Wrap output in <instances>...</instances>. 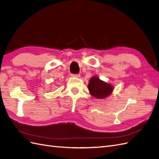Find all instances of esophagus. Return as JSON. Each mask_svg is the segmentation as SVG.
I'll return each mask as SVG.
<instances>
[{
	"mask_svg": "<svg viewBox=\"0 0 159 159\" xmlns=\"http://www.w3.org/2000/svg\"><path fill=\"white\" fill-rule=\"evenodd\" d=\"M71 76L73 77H77V78H79V77L80 76V74H71Z\"/></svg>",
	"mask_w": 159,
	"mask_h": 159,
	"instance_id": "esophagus-1",
	"label": "esophagus"
}]
</instances>
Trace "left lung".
<instances>
[{
  "mask_svg": "<svg viewBox=\"0 0 159 159\" xmlns=\"http://www.w3.org/2000/svg\"><path fill=\"white\" fill-rule=\"evenodd\" d=\"M88 89L91 95L98 99L105 98L111 95L113 91V87L111 84L101 80L97 76H93L89 80Z\"/></svg>",
  "mask_w": 159,
  "mask_h": 159,
  "instance_id": "obj_1",
  "label": "left lung"
}]
</instances>
